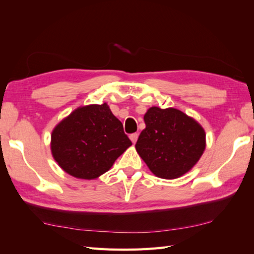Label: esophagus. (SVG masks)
<instances>
[{"label": "esophagus", "mask_w": 254, "mask_h": 254, "mask_svg": "<svg viewBox=\"0 0 254 254\" xmlns=\"http://www.w3.org/2000/svg\"><path fill=\"white\" fill-rule=\"evenodd\" d=\"M137 138H138V134L137 133H133V134H131V135H130V139H131L133 144L136 143Z\"/></svg>", "instance_id": "obj_1"}]
</instances>
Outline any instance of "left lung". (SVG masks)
<instances>
[{
  "mask_svg": "<svg viewBox=\"0 0 254 254\" xmlns=\"http://www.w3.org/2000/svg\"><path fill=\"white\" fill-rule=\"evenodd\" d=\"M146 127L135 148L149 170L163 179H176L193 168L204 153L205 131L201 124L175 108H149Z\"/></svg>",
  "mask_w": 254,
  "mask_h": 254,
  "instance_id": "obj_1",
  "label": "left lung"
}]
</instances>
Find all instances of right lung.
I'll return each instance as SVG.
<instances>
[{
	"label": "right lung",
	"instance_id": "right-lung-1",
	"mask_svg": "<svg viewBox=\"0 0 254 254\" xmlns=\"http://www.w3.org/2000/svg\"><path fill=\"white\" fill-rule=\"evenodd\" d=\"M131 145L121 121L106 102L77 108L51 134L53 158L78 179L91 180L105 174Z\"/></svg>",
	"mask_w": 254,
	"mask_h": 254
}]
</instances>
